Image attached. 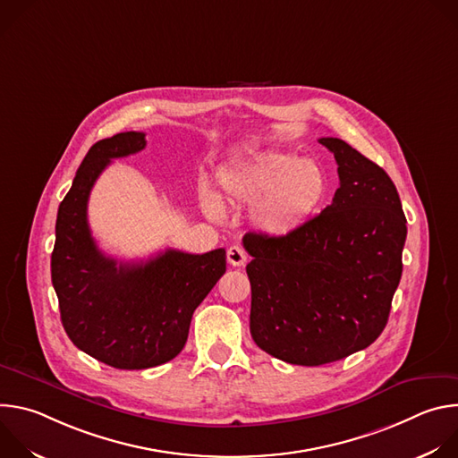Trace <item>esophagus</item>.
<instances>
[{
	"mask_svg": "<svg viewBox=\"0 0 458 458\" xmlns=\"http://www.w3.org/2000/svg\"><path fill=\"white\" fill-rule=\"evenodd\" d=\"M226 257H228V263H230L232 267H244L246 259H248L246 251H244L241 246H237V244H233V246L228 248Z\"/></svg>",
	"mask_w": 458,
	"mask_h": 458,
	"instance_id": "obj_1",
	"label": "esophagus"
}]
</instances>
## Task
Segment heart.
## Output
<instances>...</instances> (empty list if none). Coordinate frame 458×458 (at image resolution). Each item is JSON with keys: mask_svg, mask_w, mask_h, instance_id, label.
<instances>
[{"mask_svg": "<svg viewBox=\"0 0 458 458\" xmlns=\"http://www.w3.org/2000/svg\"><path fill=\"white\" fill-rule=\"evenodd\" d=\"M228 203L253 207V223L270 237H286L302 228L320 210L330 190L324 168L297 154L272 152L221 174ZM203 208L221 217L223 207L210 191L201 195Z\"/></svg>", "mask_w": 458, "mask_h": 458, "instance_id": "obj_1", "label": "heart"}]
</instances>
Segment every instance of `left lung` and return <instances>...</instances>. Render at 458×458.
<instances>
[{"label":"left lung","instance_id":"left-lung-1","mask_svg":"<svg viewBox=\"0 0 458 458\" xmlns=\"http://www.w3.org/2000/svg\"><path fill=\"white\" fill-rule=\"evenodd\" d=\"M318 143L339 165L332 205L292 235H244L253 257L246 267L251 339L297 366L341 360L382 334L408 233L389 175L343 140Z\"/></svg>","mask_w":458,"mask_h":458}]
</instances>
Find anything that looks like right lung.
Instances as JSON below:
<instances>
[{
  "label": "right lung",
  "instance_id": "obj_1",
  "mask_svg": "<svg viewBox=\"0 0 458 458\" xmlns=\"http://www.w3.org/2000/svg\"><path fill=\"white\" fill-rule=\"evenodd\" d=\"M145 145L143 132L92 145L59 205L50 259L64 332L81 352L117 369L172 360L184 348L195 308L226 272L225 248L203 255L165 250L140 263H123L98 248L87 219L90 190L112 159Z\"/></svg>",
  "mask_w": 458,
  "mask_h": 458
}]
</instances>
